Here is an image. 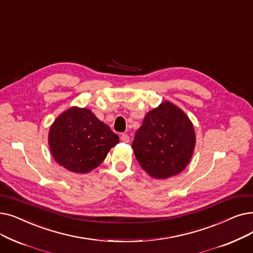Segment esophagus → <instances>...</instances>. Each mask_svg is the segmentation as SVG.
Wrapping results in <instances>:
<instances>
[{"instance_id":"obj_1","label":"esophagus","mask_w":253,"mask_h":253,"mask_svg":"<svg viewBox=\"0 0 253 253\" xmlns=\"http://www.w3.org/2000/svg\"><path fill=\"white\" fill-rule=\"evenodd\" d=\"M120 139L122 140L123 142H129V140H130V137H129L127 134H121V136H120Z\"/></svg>"}]
</instances>
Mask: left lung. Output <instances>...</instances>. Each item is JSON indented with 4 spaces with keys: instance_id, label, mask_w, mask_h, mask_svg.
Wrapping results in <instances>:
<instances>
[{
    "instance_id": "obj_1",
    "label": "left lung",
    "mask_w": 253,
    "mask_h": 253,
    "mask_svg": "<svg viewBox=\"0 0 253 253\" xmlns=\"http://www.w3.org/2000/svg\"><path fill=\"white\" fill-rule=\"evenodd\" d=\"M193 124L180 107L164 101L148 112L136 131L132 149L150 177L166 180L188 166L195 148Z\"/></svg>"
}]
</instances>
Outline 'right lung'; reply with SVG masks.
<instances>
[{"instance_id":"right-lung-1","label":"right lung","mask_w":253,"mask_h":253,"mask_svg":"<svg viewBox=\"0 0 253 253\" xmlns=\"http://www.w3.org/2000/svg\"><path fill=\"white\" fill-rule=\"evenodd\" d=\"M119 136L91 109L71 106L50 125L48 146L53 159L75 173H87L99 167Z\"/></svg>"}]
</instances>
